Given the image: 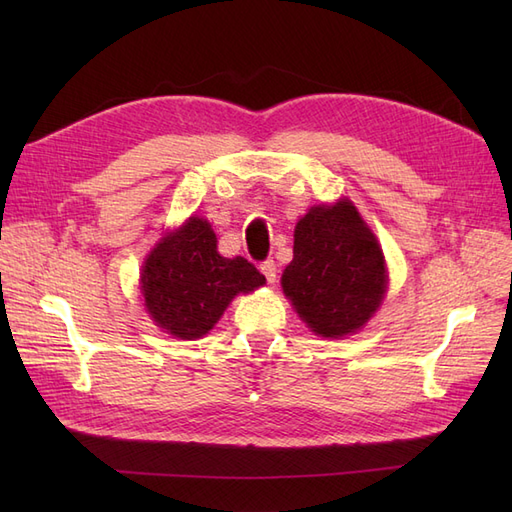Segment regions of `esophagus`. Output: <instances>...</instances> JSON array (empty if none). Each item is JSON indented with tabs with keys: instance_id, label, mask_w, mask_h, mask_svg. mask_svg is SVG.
I'll list each match as a JSON object with an SVG mask.
<instances>
[{
	"instance_id": "34e87169",
	"label": "esophagus",
	"mask_w": 512,
	"mask_h": 512,
	"mask_svg": "<svg viewBox=\"0 0 512 512\" xmlns=\"http://www.w3.org/2000/svg\"><path fill=\"white\" fill-rule=\"evenodd\" d=\"M260 271H262V275L267 277V282H269V284H273V282H275L277 267H275V262H273L271 258H267L265 262H260Z\"/></svg>"
}]
</instances>
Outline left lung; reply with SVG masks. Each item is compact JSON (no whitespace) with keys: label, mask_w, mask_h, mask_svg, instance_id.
I'll list each match as a JSON object with an SVG mask.
<instances>
[{"label":"left lung","mask_w":512,"mask_h":512,"mask_svg":"<svg viewBox=\"0 0 512 512\" xmlns=\"http://www.w3.org/2000/svg\"><path fill=\"white\" fill-rule=\"evenodd\" d=\"M294 258L282 288L322 337L359 331L384 297V256L350 200L312 207L294 228Z\"/></svg>","instance_id":"8db88e82"}]
</instances>
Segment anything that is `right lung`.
I'll return each mask as SVG.
<instances>
[{
	"mask_svg": "<svg viewBox=\"0 0 512 512\" xmlns=\"http://www.w3.org/2000/svg\"><path fill=\"white\" fill-rule=\"evenodd\" d=\"M143 297L158 327L181 339H198L213 329L239 292L265 284L252 262L218 254L209 222L190 218L164 237L143 267Z\"/></svg>",
	"mask_w": 512,
	"mask_h": 512,
	"instance_id": "1",
	"label": "right lung"
}]
</instances>
